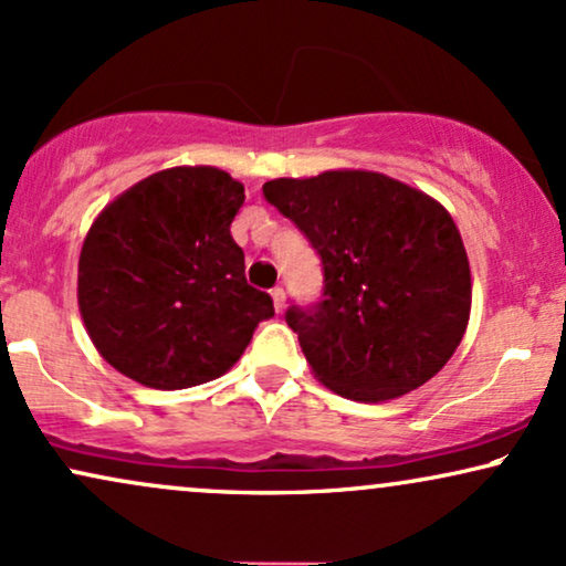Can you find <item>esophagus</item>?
I'll return each instance as SVG.
<instances>
[{
  "label": "esophagus",
  "mask_w": 566,
  "mask_h": 566,
  "mask_svg": "<svg viewBox=\"0 0 566 566\" xmlns=\"http://www.w3.org/2000/svg\"><path fill=\"white\" fill-rule=\"evenodd\" d=\"M272 306H275V312L285 310V291L283 289H272Z\"/></svg>",
  "instance_id": "1"
}]
</instances>
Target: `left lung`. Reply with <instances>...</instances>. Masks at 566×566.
Here are the masks:
<instances>
[{
  "instance_id": "left-lung-1",
  "label": "left lung",
  "mask_w": 566,
  "mask_h": 566,
  "mask_svg": "<svg viewBox=\"0 0 566 566\" xmlns=\"http://www.w3.org/2000/svg\"><path fill=\"white\" fill-rule=\"evenodd\" d=\"M262 191L323 260V302L285 312L315 378L378 403L441 373L472 310L470 260L449 209L373 170L275 178Z\"/></svg>"
}]
</instances>
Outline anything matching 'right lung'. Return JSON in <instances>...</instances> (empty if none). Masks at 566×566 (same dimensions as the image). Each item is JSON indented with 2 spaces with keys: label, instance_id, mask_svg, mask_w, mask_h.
I'll return each mask as SVG.
<instances>
[{
  "label": "right lung",
  "instance_id": "add662e5",
  "mask_svg": "<svg viewBox=\"0 0 566 566\" xmlns=\"http://www.w3.org/2000/svg\"><path fill=\"white\" fill-rule=\"evenodd\" d=\"M243 184L209 165L138 180L91 222L78 310L96 352L157 390L201 386L241 359L272 298L243 275L230 222Z\"/></svg>",
  "mask_w": 566,
  "mask_h": 566
}]
</instances>
